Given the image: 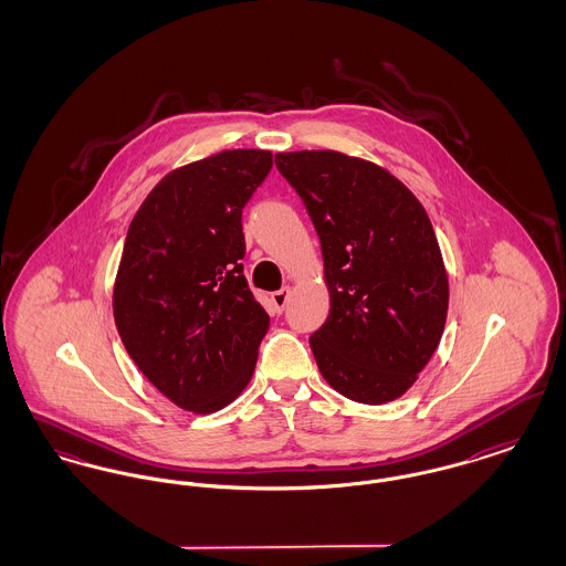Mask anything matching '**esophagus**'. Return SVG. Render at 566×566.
I'll use <instances>...</instances> for the list:
<instances>
[{"instance_id": "esophagus-1", "label": "esophagus", "mask_w": 566, "mask_h": 566, "mask_svg": "<svg viewBox=\"0 0 566 566\" xmlns=\"http://www.w3.org/2000/svg\"><path fill=\"white\" fill-rule=\"evenodd\" d=\"M289 298H291V286H284V289H280V291H275V293L271 295V301H273V305H275L277 312H284Z\"/></svg>"}]
</instances>
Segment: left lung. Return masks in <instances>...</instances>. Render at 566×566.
I'll return each instance as SVG.
<instances>
[{
  "mask_svg": "<svg viewBox=\"0 0 566 566\" xmlns=\"http://www.w3.org/2000/svg\"><path fill=\"white\" fill-rule=\"evenodd\" d=\"M323 248L331 312L310 346L356 403L401 397L437 350L448 275L420 201L374 163L333 150L275 155Z\"/></svg>",
  "mask_w": 566,
  "mask_h": 566,
  "instance_id": "1",
  "label": "left lung"
}]
</instances>
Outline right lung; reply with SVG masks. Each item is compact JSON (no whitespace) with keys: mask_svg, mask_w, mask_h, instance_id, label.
<instances>
[{"mask_svg":"<svg viewBox=\"0 0 566 566\" xmlns=\"http://www.w3.org/2000/svg\"><path fill=\"white\" fill-rule=\"evenodd\" d=\"M268 150H224L165 176L137 210L114 284V321L139 371L189 411L250 381L270 316L243 275L242 212Z\"/></svg>","mask_w":566,"mask_h":566,"instance_id":"obj_1","label":"right lung"}]
</instances>
